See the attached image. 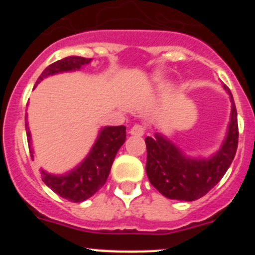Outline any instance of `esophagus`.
Instances as JSON below:
<instances>
[{
  "label": "esophagus",
  "mask_w": 255,
  "mask_h": 255,
  "mask_svg": "<svg viewBox=\"0 0 255 255\" xmlns=\"http://www.w3.org/2000/svg\"><path fill=\"white\" fill-rule=\"evenodd\" d=\"M144 132H145V128L143 125H138V124L132 126L131 130H130V134L135 135V136H141V135H144Z\"/></svg>",
  "instance_id": "1"
}]
</instances>
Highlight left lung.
<instances>
[{
    "instance_id": "8db88e82",
    "label": "left lung",
    "mask_w": 255,
    "mask_h": 255,
    "mask_svg": "<svg viewBox=\"0 0 255 255\" xmlns=\"http://www.w3.org/2000/svg\"><path fill=\"white\" fill-rule=\"evenodd\" d=\"M225 89L233 102L231 123L224 145L212 158H188L159 134H155L154 138H145L148 179L168 199L188 202L199 199L215 188L229 170L238 149L239 126L233 94L226 85Z\"/></svg>"
}]
</instances>
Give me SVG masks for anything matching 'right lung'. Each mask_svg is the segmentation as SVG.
I'll return each instance as SVG.
<instances>
[{
    "instance_id": "add662e5",
    "label": "right lung",
    "mask_w": 255,
    "mask_h": 255,
    "mask_svg": "<svg viewBox=\"0 0 255 255\" xmlns=\"http://www.w3.org/2000/svg\"><path fill=\"white\" fill-rule=\"evenodd\" d=\"M88 62H91V58L79 57V56H70V57L56 61L44 69L43 73L38 78L37 84L40 80H43L46 76L53 75L56 73H62V71L80 69L83 65L88 64ZM25 129L29 152L33 157L28 121L25 123ZM125 126H107L102 129L89 155L79 167H76L75 170L65 176H53V175H49V173L42 171V180L49 189L55 191L56 194L65 198L69 202H74V203L83 202L96 194L97 191L105 185L110 171H111L115 157H116V153L125 143Z\"/></svg>"
}]
</instances>
